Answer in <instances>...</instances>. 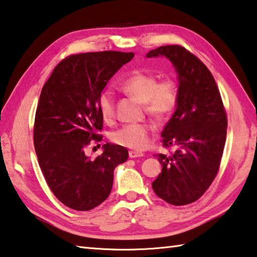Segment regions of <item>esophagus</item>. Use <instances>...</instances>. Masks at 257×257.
Returning a JSON list of instances; mask_svg holds the SVG:
<instances>
[{"instance_id": "obj_1", "label": "esophagus", "mask_w": 257, "mask_h": 257, "mask_svg": "<svg viewBox=\"0 0 257 257\" xmlns=\"http://www.w3.org/2000/svg\"><path fill=\"white\" fill-rule=\"evenodd\" d=\"M144 153L142 152H136V151H130L129 152V157L130 158H137V157H143Z\"/></svg>"}]
</instances>
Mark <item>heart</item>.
<instances>
[{
	"instance_id": "heart-1",
	"label": "heart",
	"mask_w": 257,
	"mask_h": 257,
	"mask_svg": "<svg viewBox=\"0 0 257 257\" xmlns=\"http://www.w3.org/2000/svg\"><path fill=\"white\" fill-rule=\"evenodd\" d=\"M121 90L133 95L145 104L147 112L157 119H164L175 109L179 99L177 86L173 80L157 83L153 74L134 71L121 83ZM100 113L105 121L114 115V96L110 90L101 93L99 97ZM152 127L148 123H129L113 132L111 139L120 146L143 151L151 143Z\"/></svg>"
}]
</instances>
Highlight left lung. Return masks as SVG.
Here are the masks:
<instances>
[{"instance_id":"left-lung-1","label":"left lung","mask_w":257,"mask_h":257,"mask_svg":"<svg viewBox=\"0 0 257 257\" xmlns=\"http://www.w3.org/2000/svg\"><path fill=\"white\" fill-rule=\"evenodd\" d=\"M146 57L169 59L179 83L175 111L161 134L163 145L176 146L177 151L172 156H155L162 172L152 186L167 203L184 206L202 197L218 173L226 142V112L211 73L190 51L162 46Z\"/></svg>"}]
</instances>
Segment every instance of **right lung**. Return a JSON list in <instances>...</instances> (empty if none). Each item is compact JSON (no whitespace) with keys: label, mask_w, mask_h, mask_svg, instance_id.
Masks as SVG:
<instances>
[{"label":"right lung","mask_w":257,"mask_h":257,"mask_svg":"<svg viewBox=\"0 0 257 257\" xmlns=\"http://www.w3.org/2000/svg\"><path fill=\"white\" fill-rule=\"evenodd\" d=\"M134 53L102 51L69 56L60 62L41 90L37 106L34 142L40 169L53 193L65 206L87 211L109 197L113 172L128 158L120 145L106 143L92 160L84 149L103 118L99 97Z\"/></svg>","instance_id":"1"}]
</instances>
